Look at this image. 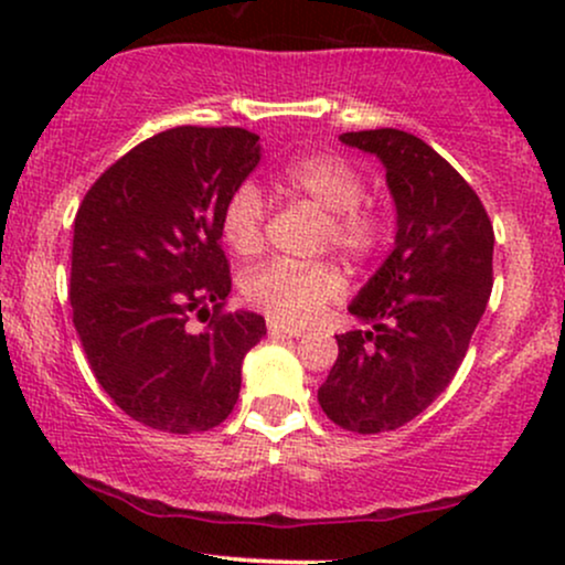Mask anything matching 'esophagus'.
I'll list each match as a JSON object with an SVG mask.
<instances>
[{"label": "esophagus", "instance_id": "34e87169", "mask_svg": "<svg viewBox=\"0 0 565 565\" xmlns=\"http://www.w3.org/2000/svg\"><path fill=\"white\" fill-rule=\"evenodd\" d=\"M268 332L270 334H281V337H302L305 329L287 327V323H278V321H268Z\"/></svg>", "mask_w": 565, "mask_h": 565}]
</instances>
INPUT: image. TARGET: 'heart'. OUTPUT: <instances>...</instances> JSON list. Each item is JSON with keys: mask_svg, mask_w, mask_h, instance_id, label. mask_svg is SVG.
<instances>
[{"mask_svg": "<svg viewBox=\"0 0 565 565\" xmlns=\"http://www.w3.org/2000/svg\"><path fill=\"white\" fill-rule=\"evenodd\" d=\"M276 188L289 199L310 201L323 210L321 249H337L355 263L377 257L391 242V217L366 199V178L353 161L337 153H310L284 164ZM225 244L236 255L252 257L265 246L268 201L257 183L233 188L220 217ZM345 289L340 268L329 260L289 263L274 260L249 270L242 295L252 308L281 323H310Z\"/></svg>", "mask_w": 565, "mask_h": 565, "instance_id": "obj_1", "label": "heart"}]
</instances>
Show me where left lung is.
<instances>
[{
    "label": "left lung",
    "instance_id": "obj_1",
    "mask_svg": "<svg viewBox=\"0 0 565 565\" xmlns=\"http://www.w3.org/2000/svg\"><path fill=\"white\" fill-rule=\"evenodd\" d=\"M387 170L398 233L350 313L372 332L337 334L319 404L350 433L398 430L423 414L462 364L494 281V228L481 199L440 153L404 129L340 135Z\"/></svg>",
    "mask_w": 565,
    "mask_h": 565
}]
</instances>
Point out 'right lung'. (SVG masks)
<instances>
[{
  "label": "right lung",
  "mask_w": 565,
  "mask_h": 565,
  "mask_svg": "<svg viewBox=\"0 0 565 565\" xmlns=\"http://www.w3.org/2000/svg\"><path fill=\"white\" fill-rule=\"evenodd\" d=\"M242 127H172L116 159L74 220L68 300L89 369L121 412L153 430H210L242 391L265 319L225 310L220 217L260 161ZM191 315L210 318L186 332Z\"/></svg>",
  "instance_id": "add662e5"
}]
</instances>
